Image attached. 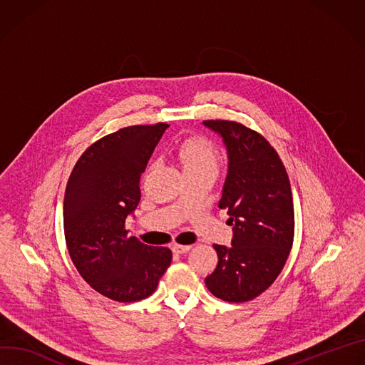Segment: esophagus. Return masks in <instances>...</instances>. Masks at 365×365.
Wrapping results in <instances>:
<instances>
[{"label": "esophagus", "instance_id": "obj_1", "mask_svg": "<svg viewBox=\"0 0 365 365\" xmlns=\"http://www.w3.org/2000/svg\"><path fill=\"white\" fill-rule=\"evenodd\" d=\"M190 245H173V252L175 253H186V252H189L190 250Z\"/></svg>", "mask_w": 365, "mask_h": 365}]
</instances>
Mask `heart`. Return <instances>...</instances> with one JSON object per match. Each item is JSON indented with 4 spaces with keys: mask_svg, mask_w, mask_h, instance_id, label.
<instances>
[{
    "mask_svg": "<svg viewBox=\"0 0 365 365\" xmlns=\"http://www.w3.org/2000/svg\"><path fill=\"white\" fill-rule=\"evenodd\" d=\"M178 157L185 172L217 169L220 163L218 148L211 140L202 135H193L183 140L178 147Z\"/></svg>",
    "mask_w": 365,
    "mask_h": 365,
    "instance_id": "obj_1",
    "label": "heart"
}]
</instances>
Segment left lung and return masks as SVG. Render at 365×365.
<instances>
[{
	"label": "left lung",
	"instance_id": "left-lung-1",
	"mask_svg": "<svg viewBox=\"0 0 365 365\" xmlns=\"http://www.w3.org/2000/svg\"><path fill=\"white\" fill-rule=\"evenodd\" d=\"M228 153V173L218 202L233 225V240L214 245L217 268L207 288L224 302H250L281 274L294 242L291 185L275 148L259 132L235 120H204Z\"/></svg>",
	"mask_w": 365,
	"mask_h": 365
}]
</instances>
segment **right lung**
<instances>
[{
  "mask_svg": "<svg viewBox=\"0 0 365 365\" xmlns=\"http://www.w3.org/2000/svg\"><path fill=\"white\" fill-rule=\"evenodd\" d=\"M168 123L132 125L93 143L65 189L63 233L83 279L119 303L151 295L170 267L169 247L128 236L126 217L141 200L140 179Z\"/></svg>",
  "mask_w": 365,
  "mask_h": 365,
  "instance_id": "add662e5",
  "label": "right lung"
}]
</instances>
